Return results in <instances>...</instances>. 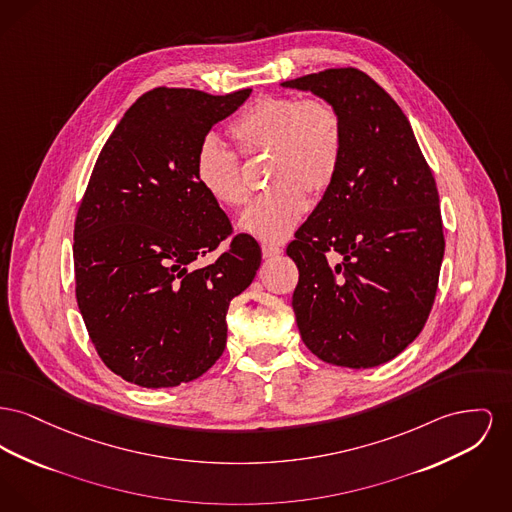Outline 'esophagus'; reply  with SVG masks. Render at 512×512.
<instances>
[{
    "mask_svg": "<svg viewBox=\"0 0 512 512\" xmlns=\"http://www.w3.org/2000/svg\"><path fill=\"white\" fill-rule=\"evenodd\" d=\"M282 253V247L280 245H271V243H263V257L265 259H271Z\"/></svg>",
    "mask_w": 512,
    "mask_h": 512,
    "instance_id": "obj_1",
    "label": "esophagus"
}]
</instances>
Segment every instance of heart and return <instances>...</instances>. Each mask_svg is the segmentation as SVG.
<instances>
[{
    "label": "heart",
    "instance_id": "b5f03b06",
    "mask_svg": "<svg viewBox=\"0 0 512 512\" xmlns=\"http://www.w3.org/2000/svg\"><path fill=\"white\" fill-rule=\"evenodd\" d=\"M241 154L269 152V185L247 211L240 228L265 243H282L307 211V191L321 195L336 178L344 131L336 108L323 98L265 96L230 123ZM195 180L212 201L238 209L249 199L240 160L214 139H205L195 156Z\"/></svg>",
    "mask_w": 512,
    "mask_h": 512
}]
</instances>
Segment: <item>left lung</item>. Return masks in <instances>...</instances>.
I'll use <instances>...</instances> for the list:
<instances>
[{"instance_id":"left-lung-1","label":"left lung","mask_w":512,"mask_h":512,"mask_svg":"<svg viewBox=\"0 0 512 512\" xmlns=\"http://www.w3.org/2000/svg\"><path fill=\"white\" fill-rule=\"evenodd\" d=\"M282 87L327 100L344 131L336 178L286 249L300 269L301 340L332 365L377 367L416 340L437 294V183L410 121L363 71L327 69Z\"/></svg>"}]
</instances>
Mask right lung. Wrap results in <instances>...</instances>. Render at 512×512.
I'll return each instance as SVG.
<instances>
[{"label": "right lung", "instance_id": "obj_1", "mask_svg": "<svg viewBox=\"0 0 512 512\" xmlns=\"http://www.w3.org/2000/svg\"><path fill=\"white\" fill-rule=\"evenodd\" d=\"M249 94L149 91L94 164L73 236L77 303L98 356L139 387L209 371L226 346L228 305L259 271L261 247L247 234L197 265L232 224L195 180V156Z\"/></svg>", "mask_w": 512, "mask_h": 512}]
</instances>
